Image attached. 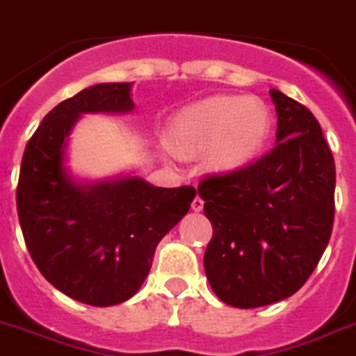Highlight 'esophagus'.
Listing matches in <instances>:
<instances>
[{"instance_id": "esophagus-1", "label": "esophagus", "mask_w": 356, "mask_h": 356, "mask_svg": "<svg viewBox=\"0 0 356 356\" xmlns=\"http://www.w3.org/2000/svg\"><path fill=\"white\" fill-rule=\"evenodd\" d=\"M203 207H204V201L197 195V197L192 201V210L193 212H201V210H203Z\"/></svg>"}]
</instances>
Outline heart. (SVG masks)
<instances>
[{"mask_svg":"<svg viewBox=\"0 0 356 356\" xmlns=\"http://www.w3.org/2000/svg\"><path fill=\"white\" fill-rule=\"evenodd\" d=\"M273 115L259 98L216 95L184 108L172 122V149L181 157H199L216 175L247 168L267 146Z\"/></svg>","mask_w":356,"mask_h":356,"instance_id":"1","label":"heart"}]
</instances>
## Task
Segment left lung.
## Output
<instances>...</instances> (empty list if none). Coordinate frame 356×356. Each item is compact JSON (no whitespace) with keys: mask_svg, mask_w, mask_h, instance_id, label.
<instances>
[{"mask_svg":"<svg viewBox=\"0 0 356 356\" xmlns=\"http://www.w3.org/2000/svg\"><path fill=\"white\" fill-rule=\"evenodd\" d=\"M270 98L278 115L273 152L197 188L213 228L207 280L221 302L239 309L293 296L333 230L337 173L318 120L278 89Z\"/></svg>","mask_w":356,"mask_h":356,"instance_id":"obj_1","label":"left lung"}]
</instances>
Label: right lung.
<instances>
[{
	"label": "right lung",
	"mask_w": 356,
	"mask_h": 356,
	"mask_svg": "<svg viewBox=\"0 0 356 356\" xmlns=\"http://www.w3.org/2000/svg\"><path fill=\"white\" fill-rule=\"evenodd\" d=\"M133 82L97 83L58 104L40 124L19 170L18 218L36 267L78 302L109 307L137 293L159 241L190 210L192 186L159 188L135 173L73 175L69 140L88 113L135 109Z\"/></svg>",
	"instance_id": "add662e5"
}]
</instances>
